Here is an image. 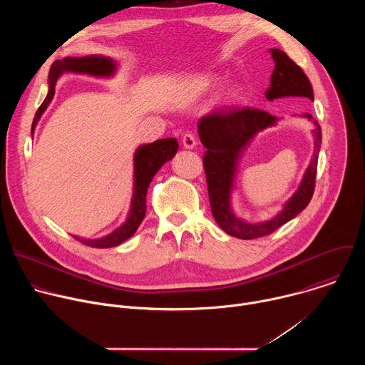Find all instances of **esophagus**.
Instances as JSON below:
<instances>
[{
	"label": "esophagus",
	"instance_id": "esophagus-1",
	"mask_svg": "<svg viewBox=\"0 0 365 365\" xmlns=\"http://www.w3.org/2000/svg\"><path fill=\"white\" fill-rule=\"evenodd\" d=\"M182 143H183V147H185V148H193V147L196 145L195 134H192V133H185L183 137H182Z\"/></svg>",
	"mask_w": 365,
	"mask_h": 365
}]
</instances>
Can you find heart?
Listing matches in <instances>:
<instances>
[{
	"mask_svg": "<svg viewBox=\"0 0 365 365\" xmlns=\"http://www.w3.org/2000/svg\"><path fill=\"white\" fill-rule=\"evenodd\" d=\"M237 93H238L237 91H232V92H231V96H237Z\"/></svg>",
	"mask_w": 365,
	"mask_h": 365,
	"instance_id": "b5f03b06",
	"label": "heart"
}]
</instances>
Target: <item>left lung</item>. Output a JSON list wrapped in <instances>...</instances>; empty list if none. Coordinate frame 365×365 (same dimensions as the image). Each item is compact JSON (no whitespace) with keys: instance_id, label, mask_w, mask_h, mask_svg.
<instances>
[{"instance_id":"left-lung-1","label":"left lung","mask_w":365,"mask_h":365,"mask_svg":"<svg viewBox=\"0 0 365 365\" xmlns=\"http://www.w3.org/2000/svg\"><path fill=\"white\" fill-rule=\"evenodd\" d=\"M270 53L276 65L270 78V88L266 91V98L273 101L284 96H299L314 101V89L304 72L280 48H270ZM302 117L315 124V145L312 160L303 175L300 186L286 202L283 210L270 221L259 224H250L234 215L230 202L231 190L244 150L257 133L273 127L279 118L255 108H222L197 121L199 138L206 147L203 168L212 215L227 234L241 240L269 235L299 215L309 205L315 190L322 131L318 121L310 114H303Z\"/></svg>"}]
</instances>
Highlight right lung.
<instances>
[{"mask_svg":"<svg viewBox=\"0 0 365 365\" xmlns=\"http://www.w3.org/2000/svg\"><path fill=\"white\" fill-rule=\"evenodd\" d=\"M115 69H117V65L111 58L99 56V55H91L83 58H65L62 61H56L50 68L48 92L34 115L33 125H31V135L34 133V128L40 117L46 111L50 101L55 96V86L62 73L73 72V73H86L91 76H111L115 72ZM178 147L179 144L176 138H163L150 144L140 145L134 153V192H133V199H131V206H130L127 221L114 232L102 238L86 240L76 235L73 238L93 248H111L128 240L137 231L141 221L144 220L145 196H147V189L151 183V179L160 170V168L166 162L173 159V155L178 151Z\"/></svg>","mask_w":365,"mask_h":365,"instance_id":"obj_1","label":"right lung"}]
</instances>
